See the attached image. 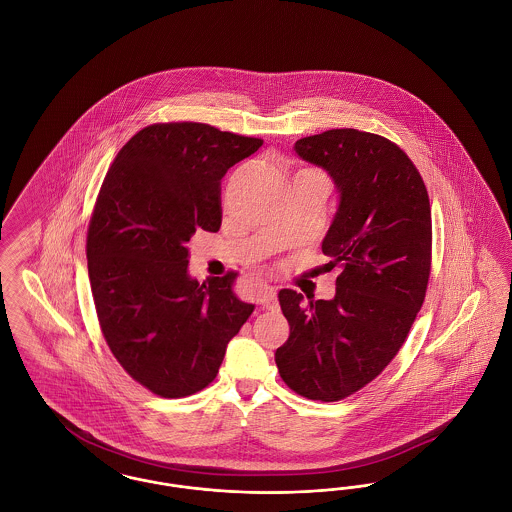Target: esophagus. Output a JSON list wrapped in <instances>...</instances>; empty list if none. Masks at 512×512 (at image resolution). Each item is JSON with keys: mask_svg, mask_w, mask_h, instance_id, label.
Here are the masks:
<instances>
[{"mask_svg": "<svg viewBox=\"0 0 512 512\" xmlns=\"http://www.w3.org/2000/svg\"><path fill=\"white\" fill-rule=\"evenodd\" d=\"M257 301L263 305V309L276 311V309H278L276 288H272V286H263V288H261V292L257 293Z\"/></svg>", "mask_w": 512, "mask_h": 512, "instance_id": "esophagus-1", "label": "esophagus"}]
</instances>
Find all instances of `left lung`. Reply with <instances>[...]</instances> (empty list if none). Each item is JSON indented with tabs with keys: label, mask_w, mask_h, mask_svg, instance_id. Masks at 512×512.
Listing matches in <instances>:
<instances>
[{
	"label": "left lung",
	"mask_w": 512,
	"mask_h": 512,
	"mask_svg": "<svg viewBox=\"0 0 512 512\" xmlns=\"http://www.w3.org/2000/svg\"><path fill=\"white\" fill-rule=\"evenodd\" d=\"M340 195L322 242L338 268L332 299L278 293L290 338L276 349L282 380L317 401L365 388L401 349L422 307L432 261V211L413 161L390 140L355 128L295 142Z\"/></svg>",
	"instance_id": "8db88e82"
}]
</instances>
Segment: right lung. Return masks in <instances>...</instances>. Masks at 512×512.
<instances>
[{
    "mask_svg": "<svg viewBox=\"0 0 512 512\" xmlns=\"http://www.w3.org/2000/svg\"><path fill=\"white\" fill-rule=\"evenodd\" d=\"M263 140L201 122L151 124L128 140L99 190L88 274L101 332L122 368L161 397H186L219 374L253 305L234 272L199 284L188 272L195 230L217 232L220 180Z\"/></svg>",
    "mask_w": 512,
    "mask_h": 512,
    "instance_id": "add662e5",
    "label": "right lung"
}]
</instances>
